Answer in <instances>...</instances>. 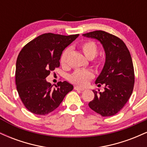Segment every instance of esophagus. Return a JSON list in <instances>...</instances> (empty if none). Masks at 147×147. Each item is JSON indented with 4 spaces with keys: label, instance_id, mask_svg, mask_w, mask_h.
<instances>
[{
    "label": "esophagus",
    "instance_id": "34e87169",
    "mask_svg": "<svg viewBox=\"0 0 147 147\" xmlns=\"http://www.w3.org/2000/svg\"><path fill=\"white\" fill-rule=\"evenodd\" d=\"M75 90H80V91H83V90H85V89H84V88H80V87H78V86H75Z\"/></svg>",
    "mask_w": 147,
    "mask_h": 147
}]
</instances>
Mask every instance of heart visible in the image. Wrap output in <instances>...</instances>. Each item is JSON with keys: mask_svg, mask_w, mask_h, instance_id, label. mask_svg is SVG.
Returning a JSON list of instances; mask_svg holds the SVG:
<instances>
[{"mask_svg": "<svg viewBox=\"0 0 147 147\" xmlns=\"http://www.w3.org/2000/svg\"><path fill=\"white\" fill-rule=\"evenodd\" d=\"M82 52L88 59H93L97 54V46L93 41H86L81 45ZM70 52L69 49H66L61 55V64L64 67L67 66L68 57ZM94 77V74L91 70L77 69L70 76V81L72 83L79 86H86L91 79Z\"/></svg>", "mask_w": 147, "mask_h": 147, "instance_id": "obj_1", "label": "heart"}]
</instances>
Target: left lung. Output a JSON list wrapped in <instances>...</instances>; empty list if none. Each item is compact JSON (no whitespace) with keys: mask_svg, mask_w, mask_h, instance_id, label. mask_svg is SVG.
<instances>
[{"mask_svg":"<svg viewBox=\"0 0 147 147\" xmlns=\"http://www.w3.org/2000/svg\"><path fill=\"white\" fill-rule=\"evenodd\" d=\"M82 35L100 42L106 55L104 67L95 80L96 84H105L104 91L92 90L95 97L88 106L103 117L114 115L124 107L133 92L135 77L131 54L120 38L104 31Z\"/></svg>","mask_w":147,"mask_h":147,"instance_id":"8db88e82","label":"left lung"}]
</instances>
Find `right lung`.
<instances>
[{"mask_svg":"<svg viewBox=\"0 0 147 147\" xmlns=\"http://www.w3.org/2000/svg\"><path fill=\"white\" fill-rule=\"evenodd\" d=\"M79 34L63 36L46 33L23 47L16 64V85L26 109L36 115L48 114L58 108L73 86L64 81L57 86L47 82L46 77L60 65L62 52Z\"/></svg>","mask_w":147,"mask_h":147,"instance_id":"add662e5","label":"right lung"}]
</instances>
